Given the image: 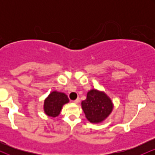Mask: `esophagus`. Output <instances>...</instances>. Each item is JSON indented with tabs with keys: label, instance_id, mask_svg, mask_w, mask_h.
<instances>
[{
	"label": "esophagus",
	"instance_id": "obj_1",
	"mask_svg": "<svg viewBox=\"0 0 155 155\" xmlns=\"http://www.w3.org/2000/svg\"><path fill=\"white\" fill-rule=\"evenodd\" d=\"M80 101V99L79 98V97H78V98H76V100H74V101H73V102L74 103V104H78V103H79Z\"/></svg>",
	"mask_w": 155,
	"mask_h": 155
}]
</instances>
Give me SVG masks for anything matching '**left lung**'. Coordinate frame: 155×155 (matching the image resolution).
Here are the masks:
<instances>
[{"instance_id": "1", "label": "left lung", "mask_w": 155, "mask_h": 155, "mask_svg": "<svg viewBox=\"0 0 155 155\" xmlns=\"http://www.w3.org/2000/svg\"><path fill=\"white\" fill-rule=\"evenodd\" d=\"M81 107L90 122L98 123L111 114L113 104L104 92L92 90L87 92L86 100L81 102Z\"/></svg>"}]
</instances>
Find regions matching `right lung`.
Returning <instances> with one entry per match:
<instances>
[{"instance_id":"1","label":"right lung","mask_w":155,"mask_h":155,"mask_svg":"<svg viewBox=\"0 0 155 155\" xmlns=\"http://www.w3.org/2000/svg\"><path fill=\"white\" fill-rule=\"evenodd\" d=\"M68 97L63 92H51L44 101V109L48 116L55 117L60 114L64 104L68 103Z\"/></svg>"}]
</instances>
